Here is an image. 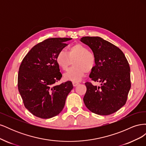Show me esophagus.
I'll list each match as a JSON object with an SVG mask.
<instances>
[{"instance_id":"obj_1","label":"esophagus","mask_w":146,"mask_h":146,"mask_svg":"<svg viewBox=\"0 0 146 146\" xmlns=\"http://www.w3.org/2000/svg\"><path fill=\"white\" fill-rule=\"evenodd\" d=\"M72 84H73L74 86H77V85H79V83H78V82H72Z\"/></svg>"}]
</instances>
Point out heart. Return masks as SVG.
Instances as JSON below:
<instances>
[{"instance_id":"heart-1","label":"heart","mask_w":146,"mask_h":146,"mask_svg":"<svg viewBox=\"0 0 146 146\" xmlns=\"http://www.w3.org/2000/svg\"><path fill=\"white\" fill-rule=\"evenodd\" d=\"M74 67L65 73L64 76L68 80L77 82L80 80L87 72L93 69L96 65V56L93 52L81 44H76L68 48L67 54L60 51L56 56V62L64 71L67 70L71 61Z\"/></svg>"}]
</instances>
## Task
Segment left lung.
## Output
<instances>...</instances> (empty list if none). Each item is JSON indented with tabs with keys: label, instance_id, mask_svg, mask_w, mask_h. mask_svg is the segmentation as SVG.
<instances>
[{
	"label": "left lung",
	"instance_id": "8db88e82",
	"mask_svg": "<svg viewBox=\"0 0 146 146\" xmlns=\"http://www.w3.org/2000/svg\"><path fill=\"white\" fill-rule=\"evenodd\" d=\"M80 41L89 46L96 56V65L90 77L100 86L86 82L83 98L88 110L99 115L116 112L126 103L131 87L130 68L122 51L98 36H85Z\"/></svg>",
	"mask_w": 146,
	"mask_h": 146
}]
</instances>
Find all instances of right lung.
Listing matches in <instances>:
<instances>
[{"instance_id":"1","label":"right lung","mask_w":146,"mask_h":146,"mask_svg":"<svg viewBox=\"0 0 146 146\" xmlns=\"http://www.w3.org/2000/svg\"><path fill=\"white\" fill-rule=\"evenodd\" d=\"M72 38H52L32 47L19 66L17 87L25 107L42 119L54 117L62 111L72 90L70 81L55 83L62 77L56 56Z\"/></svg>"}]
</instances>
